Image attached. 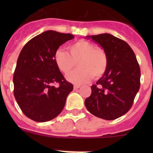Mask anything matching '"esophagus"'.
<instances>
[{
	"mask_svg": "<svg viewBox=\"0 0 153 153\" xmlns=\"http://www.w3.org/2000/svg\"><path fill=\"white\" fill-rule=\"evenodd\" d=\"M79 87H80V85H77V84H75L74 86V90H77V89H79Z\"/></svg>",
	"mask_w": 153,
	"mask_h": 153,
	"instance_id": "1",
	"label": "esophagus"
}]
</instances>
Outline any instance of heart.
<instances>
[{"instance_id":"b5f03b06","label":"heart","mask_w":153,"mask_h":153,"mask_svg":"<svg viewBox=\"0 0 153 153\" xmlns=\"http://www.w3.org/2000/svg\"><path fill=\"white\" fill-rule=\"evenodd\" d=\"M67 51L59 49L55 52L54 61L56 67L63 74H67L78 62L79 69L66 76L67 80L75 84L87 83L92 76L99 78L106 72L108 56L106 51L86 40L70 44Z\"/></svg>"}]
</instances>
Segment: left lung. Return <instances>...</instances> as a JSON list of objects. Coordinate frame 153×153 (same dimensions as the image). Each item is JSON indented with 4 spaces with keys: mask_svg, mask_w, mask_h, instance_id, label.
<instances>
[{
    "mask_svg": "<svg viewBox=\"0 0 153 153\" xmlns=\"http://www.w3.org/2000/svg\"><path fill=\"white\" fill-rule=\"evenodd\" d=\"M100 45L108 56L106 72L91 86L86 99L88 111L99 118L113 120L129 111L140 87V68L136 55L124 40L109 33L86 36Z\"/></svg>",
    "mask_w": 153,
    "mask_h": 153,
    "instance_id": "8db88e82",
    "label": "left lung"
}]
</instances>
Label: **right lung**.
Here are the masks:
<instances>
[{"instance_id": "obj_1", "label": "right lung", "mask_w": 153, "mask_h": 153, "mask_svg": "<svg viewBox=\"0 0 153 153\" xmlns=\"http://www.w3.org/2000/svg\"><path fill=\"white\" fill-rule=\"evenodd\" d=\"M74 37L47 30L34 36L21 50L13 74V94L24 114L36 122L54 119L63 110L73 90L54 61L55 52ZM60 86L55 88L53 83Z\"/></svg>"}]
</instances>
